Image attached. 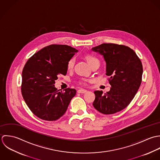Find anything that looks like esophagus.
I'll return each instance as SVG.
<instances>
[{
	"label": "esophagus",
	"instance_id": "1",
	"mask_svg": "<svg viewBox=\"0 0 160 160\" xmlns=\"http://www.w3.org/2000/svg\"><path fill=\"white\" fill-rule=\"evenodd\" d=\"M87 92V90H85V89H80V90H78V91H77V92L78 93H86Z\"/></svg>",
	"mask_w": 160,
	"mask_h": 160
}]
</instances>
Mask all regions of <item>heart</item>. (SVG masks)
<instances>
[{"label":"heart","mask_w":160,"mask_h":160,"mask_svg":"<svg viewBox=\"0 0 160 160\" xmlns=\"http://www.w3.org/2000/svg\"><path fill=\"white\" fill-rule=\"evenodd\" d=\"M84 59L91 67L96 62H99V60L96 58L95 56H94L92 54H86V55H85L84 56ZM73 65H74V61H73V59H70L67 62V68L68 70H70L73 68ZM86 82H87V80H83V81L81 82L80 83L82 84H85L86 83Z\"/></svg>","instance_id":"heart-1"}]
</instances>
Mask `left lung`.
Masks as SVG:
<instances>
[{
	"label": "left lung",
	"instance_id": "left-lung-1",
	"mask_svg": "<svg viewBox=\"0 0 160 160\" xmlns=\"http://www.w3.org/2000/svg\"><path fill=\"white\" fill-rule=\"evenodd\" d=\"M101 54L106 63V75L111 85L103 94L95 91L93 105L104 114H112L126 108L136 95L142 82V64L133 50L124 45L103 43L92 49Z\"/></svg>",
	"mask_w": 160,
	"mask_h": 160
}]
</instances>
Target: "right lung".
<instances>
[{
    "label": "right lung",
    "mask_w": 160,
    "mask_h": 160,
    "mask_svg": "<svg viewBox=\"0 0 160 160\" xmlns=\"http://www.w3.org/2000/svg\"><path fill=\"white\" fill-rule=\"evenodd\" d=\"M78 50L62 44L48 46L32 56L22 72V94L32 113L49 121L59 119L76 95V90L62 92L55 87L59 75H65L67 65Z\"/></svg>",
    "instance_id": "obj_1"
}]
</instances>
